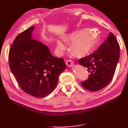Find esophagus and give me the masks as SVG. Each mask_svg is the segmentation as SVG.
I'll return each instance as SVG.
<instances>
[{"label": "esophagus", "mask_w": 128, "mask_h": 128, "mask_svg": "<svg viewBox=\"0 0 128 128\" xmlns=\"http://www.w3.org/2000/svg\"><path fill=\"white\" fill-rule=\"evenodd\" d=\"M66 64L69 66H72L73 64V62L72 60H66Z\"/></svg>", "instance_id": "1"}]
</instances>
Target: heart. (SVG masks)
<instances>
[{
    "mask_svg": "<svg viewBox=\"0 0 128 128\" xmlns=\"http://www.w3.org/2000/svg\"><path fill=\"white\" fill-rule=\"evenodd\" d=\"M66 42H72L70 51L77 57H83L92 51L98 42V38L94 30H78L68 34L64 37ZM66 44L61 40L57 41V49L59 51L66 48Z\"/></svg>",
    "mask_w": 128,
    "mask_h": 128,
    "instance_id": "b5f03b06",
    "label": "heart"
}]
</instances>
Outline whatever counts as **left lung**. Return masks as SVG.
I'll list each match as a JSON object with an SVG mask.
<instances>
[{
    "label": "left lung",
    "instance_id": "1",
    "mask_svg": "<svg viewBox=\"0 0 128 128\" xmlns=\"http://www.w3.org/2000/svg\"><path fill=\"white\" fill-rule=\"evenodd\" d=\"M120 57V46L116 36L110 33L95 52L80 59L78 62L88 68V80L81 85L90 92L102 89L110 83Z\"/></svg>",
    "mask_w": 128,
    "mask_h": 128
}]
</instances>
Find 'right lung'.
Returning <instances> with one entry per match:
<instances>
[{"instance_id":"1","label":"right lung","mask_w":128,"mask_h":128,"mask_svg":"<svg viewBox=\"0 0 128 128\" xmlns=\"http://www.w3.org/2000/svg\"><path fill=\"white\" fill-rule=\"evenodd\" d=\"M34 28H28L16 36L10 49L8 60L21 89L34 97L43 98L55 88L66 65L62 58L52 55L46 45L32 38Z\"/></svg>"}]
</instances>
